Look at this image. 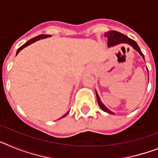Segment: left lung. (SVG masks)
<instances>
[{
  "instance_id": "1",
  "label": "left lung",
  "mask_w": 158,
  "mask_h": 158,
  "mask_svg": "<svg viewBox=\"0 0 158 158\" xmlns=\"http://www.w3.org/2000/svg\"><path fill=\"white\" fill-rule=\"evenodd\" d=\"M104 35L107 38V46H108V47L115 46L117 45V44H119V43H127V44H129V45H131V47H133L135 50H136V51L142 55V58H144V54L142 53V51H141L140 48H139V47L138 46L136 42H135V40H131V39L128 38L127 36L125 35L122 34L120 32L116 31H110L105 33ZM96 99H97V102H98L99 106H100V108H101L103 111L109 113V114H114L112 111H110L109 109H107V107H106L104 104H102V102L100 101V97H99L97 93H96Z\"/></svg>"
}]
</instances>
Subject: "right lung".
<instances>
[{"label": "right lung", "instance_id": "add662e5", "mask_svg": "<svg viewBox=\"0 0 158 158\" xmlns=\"http://www.w3.org/2000/svg\"><path fill=\"white\" fill-rule=\"evenodd\" d=\"M49 36H51V35H38V36H36V37L33 38V39H31V40H29V41H27V43H24V44H23V45H22L21 47H19V48L18 49V50H17V52H16V54H17L19 52V51H21L22 49H23V48H24V47H27V46L30 45V44H31V43H34V42L37 41V40H40V39H44V38L49 37ZM67 114H68V112H67L66 114H65V115H64L62 117V118H63V117H65V115H67Z\"/></svg>", "mask_w": 158, "mask_h": 158}]
</instances>
